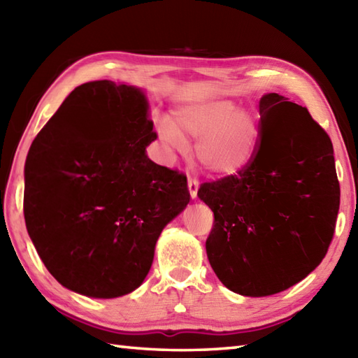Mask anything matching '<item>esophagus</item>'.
<instances>
[{"mask_svg":"<svg viewBox=\"0 0 358 358\" xmlns=\"http://www.w3.org/2000/svg\"><path fill=\"white\" fill-rule=\"evenodd\" d=\"M199 187H200V183L199 180H196L195 177H189L187 180V189H189V194H191V199H196V192H199Z\"/></svg>","mask_w":358,"mask_h":358,"instance_id":"34e87169","label":"esophagus"}]
</instances>
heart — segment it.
Returning a JSON list of instances; mask_svg holds the SVG:
<instances>
[{"mask_svg":"<svg viewBox=\"0 0 358 358\" xmlns=\"http://www.w3.org/2000/svg\"><path fill=\"white\" fill-rule=\"evenodd\" d=\"M159 138L169 150L183 152L186 138L199 140L196 158L208 172L231 175L252 159L257 127L249 113L231 101H204L181 106L171 121H162Z\"/></svg>","mask_w":358,"mask_h":358,"instance_id":"b5f03b06","label":"heart"}]
</instances>
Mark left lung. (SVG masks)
<instances>
[{
    "label": "left lung",
    "instance_id": "left-lung-1",
    "mask_svg": "<svg viewBox=\"0 0 358 358\" xmlns=\"http://www.w3.org/2000/svg\"><path fill=\"white\" fill-rule=\"evenodd\" d=\"M252 159L199 189L214 212L212 269L231 291H285L322 263L336 231L340 185L329 135L306 108L278 94L260 100Z\"/></svg>",
    "mask_w": 358,
    "mask_h": 358
}]
</instances>
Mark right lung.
<instances>
[{
  "label": "right lung",
  "instance_id": "right-lung-1",
  "mask_svg": "<svg viewBox=\"0 0 358 358\" xmlns=\"http://www.w3.org/2000/svg\"><path fill=\"white\" fill-rule=\"evenodd\" d=\"M154 140L146 96L109 80L75 87L35 136L26 227L64 287L113 299L146 278L163 227L191 199L185 173L148 158Z\"/></svg>",
  "mask_w": 358,
  "mask_h": 358
}]
</instances>
